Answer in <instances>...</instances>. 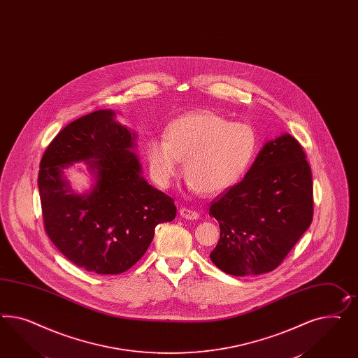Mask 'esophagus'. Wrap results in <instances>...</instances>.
<instances>
[{"mask_svg": "<svg viewBox=\"0 0 358 358\" xmlns=\"http://www.w3.org/2000/svg\"><path fill=\"white\" fill-rule=\"evenodd\" d=\"M179 213H180V215H182L183 218H185V220H197V218H199V213H197L196 210L188 209V208H180Z\"/></svg>", "mask_w": 358, "mask_h": 358, "instance_id": "1", "label": "esophagus"}]
</instances>
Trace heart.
Returning <instances> with one entry per match:
<instances>
[{"instance_id": "heart-1", "label": "heart", "mask_w": 358, "mask_h": 358, "mask_svg": "<svg viewBox=\"0 0 358 358\" xmlns=\"http://www.w3.org/2000/svg\"><path fill=\"white\" fill-rule=\"evenodd\" d=\"M254 128L230 123L210 111H199L175 119L164 137H153L145 145V158L154 182L170 187L180 173L192 189L205 194L224 192L245 174L256 152Z\"/></svg>"}]
</instances>
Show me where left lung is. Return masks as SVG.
Returning <instances> with one entry per match:
<instances>
[{"label": "left lung", "instance_id": "left-lung-1", "mask_svg": "<svg viewBox=\"0 0 358 358\" xmlns=\"http://www.w3.org/2000/svg\"><path fill=\"white\" fill-rule=\"evenodd\" d=\"M313 210L306 154L284 133L264 143L241 183L212 201L209 215L221 233L210 260L233 276L271 272L308 229Z\"/></svg>", "mask_w": 358, "mask_h": 358}]
</instances>
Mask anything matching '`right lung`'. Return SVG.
Wrapping results in <instances>:
<instances>
[{
	"label": "right lung",
	"mask_w": 358,
	"mask_h": 358,
	"mask_svg": "<svg viewBox=\"0 0 358 358\" xmlns=\"http://www.w3.org/2000/svg\"><path fill=\"white\" fill-rule=\"evenodd\" d=\"M99 110L68 124L43 154L38 178L45 233L66 259L98 275L134 266L158 224L176 215L174 200L143 176L136 133ZM85 162L94 184L78 194L63 170Z\"/></svg>",
	"instance_id": "add662e5"
}]
</instances>
